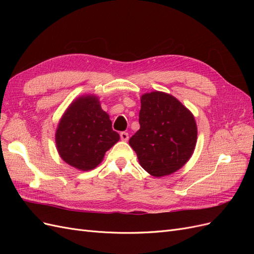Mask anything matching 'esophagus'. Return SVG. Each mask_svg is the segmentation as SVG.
<instances>
[{
    "mask_svg": "<svg viewBox=\"0 0 254 254\" xmlns=\"http://www.w3.org/2000/svg\"><path fill=\"white\" fill-rule=\"evenodd\" d=\"M120 136H121V140H122V141H125V142L128 141V139H129V134H128L127 132H125V131L121 132Z\"/></svg>",
    "mask_w": 254,
    "mask_h": 254,
    "instance_id": "34e87169",
    "label": "esophagus"
}]
</instances>
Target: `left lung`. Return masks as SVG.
Returning a JSON list of instances; mask_svg holds the SVG:
<instances>
[{"mask_svg":"<svg viewBox=\"0 0 254 254\" xmlns=\"http://www.w3.org/2000/svg\"><path fill=\"white\" fill-rule=\"evenodd\" d=\"M139 123L140 129L129 144L151 176L171 175L193 155L197 142L194 115L171 94L155 91L142 95Z\"/></svg>","mask_w":254,"mask_h":254,"instance_id":"obj_1","label":"left lung"}]
</instances>
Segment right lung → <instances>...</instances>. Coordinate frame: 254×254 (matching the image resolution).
Here are the masks:
<instances>
[{"mask_svg":"<svg viewBox=\"0 0 254 254\" xmlns=\"http://www.w3.org/2000/svg\"><path fill=\"white\" fill-rule=\"evenodd\" d=\"M57 150L64 162L90 171L102 162L107 150L120 140L98 98H76L61 118L55 134Z\"/></svg>","mask_w":254,"mask_h":254,"instance_id":"add662e5","label":"right lung"}]
</instances>
